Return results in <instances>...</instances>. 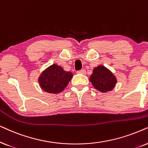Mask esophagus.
I'll return each mask as SVG.
<instances>
[{"mask_svg":"<svg viewBox=\"0 0 148 148\" xmlns=\"http://www.w3.org/2000/svg\"><path fill=\"white\" fill-rule=\"evenodd\" d=\"M77 73H78V74H86V71H85V70H84V69H82V70H81L77 71Z\"/></svg>","mask_w":148,"mask_h":148,"instance_id":"obj_1","label":"esophagus"}]
</instances>
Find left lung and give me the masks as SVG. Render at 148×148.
Masks as SVG:
<instances>
[{
  "instance_id": "1",
  "label": "left lung",
  "mask_w": 148,
  "mask_h": 148,
  "mask_svg": "<svg viewBox=\"0 0 148 148\" xmlns=\"http://www.w3.org/2000/svg\"><path fill=\"white\" fill-rule=\"evenodd\" d=\"M89 80L95 88L102 92L111 91L117 82L116 77L113 73L101 65L94 68Z\"/></svg>"
}]
</instances>
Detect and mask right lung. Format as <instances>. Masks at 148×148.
Masks as SVG:
<instances>
[{
  "label": "right lung",
  "instance_id": "obj_1",
  "mask_svg": "<svg viewBox=\"0 0 148 148\" xmlns=\"http://www.w3.org/2000/svg\"><path fill=\"white\" fill-rule=\"evenodd\" d=\"M73 77L71 72L65 71L62 67L53 64L45 69L38 77V83L41 89L51 94L60 93Z\"/></svg>",
  "mask_w": 148,
  "mask_h": 148
}]
</instances>
